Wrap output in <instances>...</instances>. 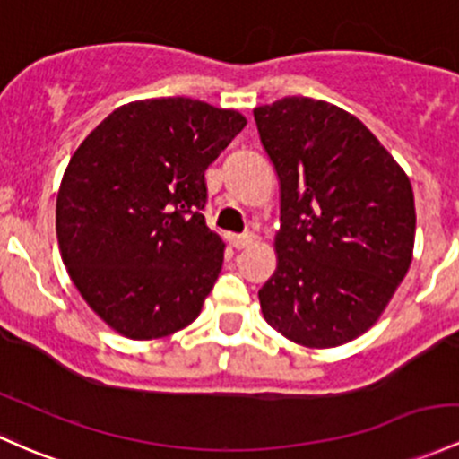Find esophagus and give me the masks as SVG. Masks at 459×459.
I'll return each instance as SVG.
<instances>
[{
    "instance_id": "1",
    "label": "esophagus",
    "mask_w": 459,
    "mask_h": 459,
    "mask_svg": "<svg viewBox=\"0 0 459 459\" xmlns=\"http://www.w3.org/2000/svg\"><path fill=\"white\" fill-rule=\"evenodd\" d=\"M255 235L253 233H244V235H230V244H233V248H246L248 244H253Z\"/></svg>"
}]
</instances>
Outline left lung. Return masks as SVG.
<instances>
[{
    "mask_svg": "<svg viewBox=\"0 0 459 459\" xmlns=\"http://www.w3.org/2000/svg\"><path fill=\"white\" fill-rule=\"evenodd\" d=\"M255 122L281 183L264 318L300 346L346 344L379 320L410 270V178L355 115L322 100H276Z\"/></svg>",
    "mask_w": 459,
    "mask_h": 459,
    "instance_id": "obj_1",
    "label": "left lung"
}]
</instances>
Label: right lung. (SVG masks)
Masks as SVG:
<instances>
[{
    "mask_svg": "<svg viewBox=\"0 0 459 459\" xmlns=\"http://www.w3.org/2000/svg\"><path fill=\"white\" fill-rule=\"evenodd\" d=\"M246 117L191 98L115 108L75 150L56 198L60 256L87 305L130 340L198 318L224 261L204 172Z\"/></svg>",
    "mask_w": 459,
    "mask_h": 459,
    "instance_id": "1",
    "label": "right lung"
}]
</instances>
